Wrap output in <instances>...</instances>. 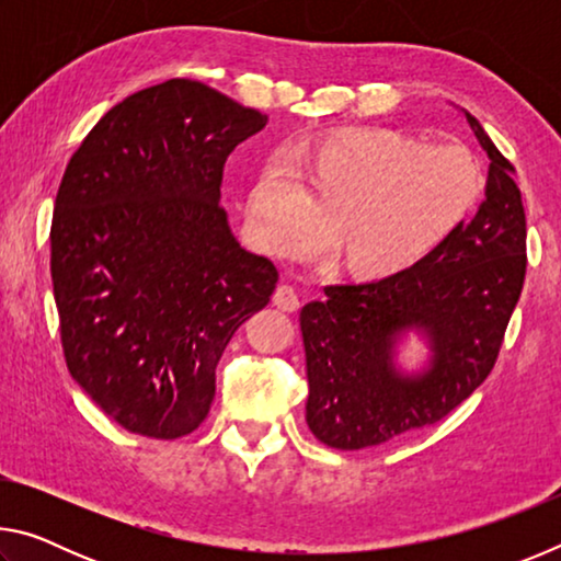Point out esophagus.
Masks as SVG:
<instances>
[{"mask_svg":"<svg viewBox=\"0 0 561 561\" xmlns=\"http://www.w3.org/2000/svg\"><path fill=\"white\" fill-rule=\"evenodd\" d=\"M272 301L277 304L282 311H289V314H291V311L299 309V294H297V289L291 287V284H279L277 291H274Z\"/></svg>","mask_w":561,"mask_h":561,"instance_id":"34e87169","label":"esophagus"}]
</instances>
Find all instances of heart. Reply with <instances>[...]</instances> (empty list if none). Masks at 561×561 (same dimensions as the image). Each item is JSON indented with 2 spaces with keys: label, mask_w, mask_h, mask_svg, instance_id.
<instances>
[{
  "label": "heart",
  "mask_w": 561,
  "mask_h": 561,
  "mask_svg": "<svg viewBox=\"0 0 561 561\" xmlns=\"http://www.w3.org/2000/svg\"><path fill=\"white\" fill-rule=\"evenodd\" d=\"M482 193L478 158L403 130L334 133L270 160L247 193L252 232L274 254L304 257L334 227V262L360 277L401 272L438 247Z\"/></svg>",
  "instance_id": "b5f03b06"
}]
</instances>
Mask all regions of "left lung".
<instances>
[{"mask_svg":"<svg viewBox=\"0 0 561 561\" xmlns=\"http://www.w3.org/2000/svg\"><path fill=\"white\" fill-rule=\"evenodd\" d=\"M490 156L485 203L433 250L376 282L329 284L299 314L307 354V423L336 450L383 445L435 425L490 376L527 272V222L512 163L465 113ZM425 325L434 368L398 377L396 330Z\"/></svg>","mask_w":561,"mask_h":561,"instance_id":"8db88e82","label":"left lung"}]
</instances>
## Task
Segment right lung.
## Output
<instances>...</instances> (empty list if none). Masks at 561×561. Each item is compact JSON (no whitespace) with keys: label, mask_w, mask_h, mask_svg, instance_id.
<instances>
[{"label":"right lung","mask_w":561,"mask_h":561,"mask_svg":"<svg viewBox=\"0 0 561 561\" xmlns=\"http://www.w3.org/2000/svg\"><path fill=\"white\" fill-rule=\"evenodd\" d=\"M267 116L193 79L113 106L71 156L51 220V282L73 381L146 438L201 428L215 366L279 279L227 227L225 163Z\"/></svg>","instance_id":"right-lung-1"}]
</instances>
